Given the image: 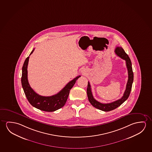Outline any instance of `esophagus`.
I'll use <instances>...</instances> for the list:
<instances>
[{
  "label": "esophagus",
  "mask_w": 152,
  "mask_h": 152,
  "mask_svg": "<svg viewBox=\"0 0 152 152\" xmlns=\"http://www.w3.org/2000/svg\"><path fill=\"white\" fill-rule=\"evenodd\" d=\"M83 74H84V75L85 74V71H83Z\"/></svg>",
  "instance_id": "esophagus-1"
}]
</instances>
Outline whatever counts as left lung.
<instances>
[{"instance_id":"obj_1","label":"left lung","mask_w":152,"mask_h":152,"mask_svg":"<svg viewBox=\"0 0 152 152\" xmlns=\"http://www.w3.org/2000/svg\"><path fill=\"white\" fill-rule=\"evenodd\" d=\"M115 53L117 56H119V57H121V58L123 59L126 61V67L128 70L129 78L126 84V89L122 97L117 101L113 102L112 103H107V104H103V103H100L98 101H96V99L94 98L93 95L91 92V85L89 82H88L87 94L89 102L94 107L104 112H109L110 110H115V108L119 107V106L121 105L125 101H126L127 98H129V94L131 93L132 84L133 83L134 74L133 69H132V65L131 59L129 58L128 55L126 54L125 51H124V49H123L121 47H116L115 50Z\"/></svg>"}]
</instances>
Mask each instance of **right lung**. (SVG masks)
Returning <instances> with one entry per match:
<instances>
[{
	"instance_id": "right-lung-1",
	"label": "right lung",
	"mask_w": 152,
	"mask_h": 152,
	"mask_svg": "<svg viewBox=\"0 0 152 152\" xmlns=\"http://www.w3.org/2000/svg\"><path fill=\"white\" fill-rule=\"evenodd\" d=\"M33 49L31 52L32 54ZM29 57L25 59L22 68V76H21V85L25 94L28 99V102L34 107L38 110L45 112H54L56 110L60 109L63 107L67 100L68 97L70 90L80 76H78L71 80L58 93L51 96H40L35 93L33 89L31 88L28 83L27 77V66Z\"/></svg>"
}]
</instances>
